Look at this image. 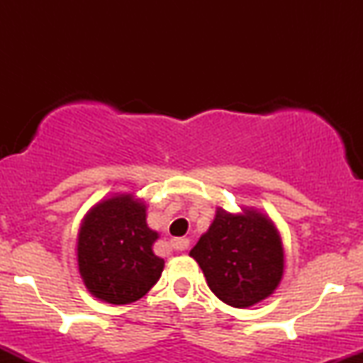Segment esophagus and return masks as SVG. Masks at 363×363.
<instances>
[{
  "label": "esophagus",
  "mask_w": 363,
  "mask_h": 363,
  "mask_svg": "<svg viewBox=\"0 0 363 363\" xmlns=\"http://www.w3.org/2000/svg\"><path fill=\"white\" fill-rule=\"evenodd\" d=\"M170 244H172V247L176 249V251H186V249L189 247V239H186V237H182V239H172Z\"/></svg>",
  "instance_id": "34e87169"
}]
</instances>
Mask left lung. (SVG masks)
<instances>
[{
	"label": "left lung",
	"mask_w": 363,
	"mask_h": 363,
	"mask_svg": "<svg viewBox=\"0 0 363 363\" xmlns=\"http://www.w3.org/2000/svg\"><path fill=\"white\" fill-rule=\"evenodd\" d=\"M189 256L203 269L210 290L237 309L268 298L280 285L285 266L277 225L254 208L240 213L216 208L213 223Z\"/></svg>",
	"instance_id": "left-lung-1"
}]
</instances>
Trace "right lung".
<instances>
[{"label": "right lung", "mask_w": 363, "mask_h": 363, "mask_svg": "<svg viewBox=\"0 0 363 363\" xmlns=\"http://www.w3.org/2000/svg\"><path fill=\"white\" fill-rule=\"evenodd\" d=\"M147 223V205L135 194H114L90 208L78 232V272L99 301L124 306L140 301L158 281L164 259Z\"/></svg>", "instance_id": "right-lung-1"}]
</instances>
